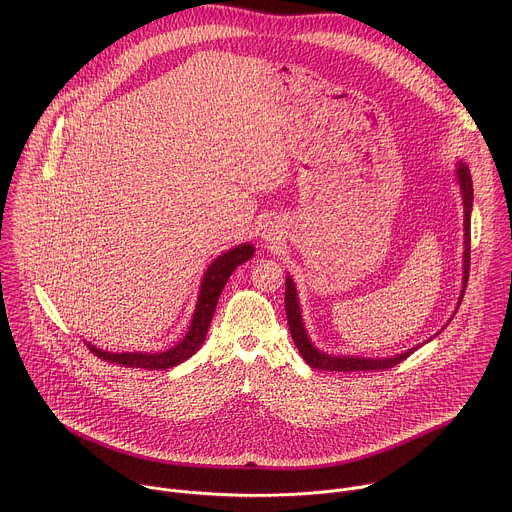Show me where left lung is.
Segmentation results:
<instances>
[{"label":"left lung","mask_w":512,"mask_h":512,"mask_svg":"<svg viewBox=\"0 0 512 512\" xmlns=\"http://www.w3.org/2000/svg\"><path fill=\"white\" fill-rule=\"evenodd\" d=\"M458 184L462 190V200H464V289L468 283V273H470V214H472V200H474V190H472V176L470 170L464 162H458ZM462 289V291H464ZM464 294L460 296L462 302ZM285 314H287V324L291 338H294L296 348L304 356V360L310 364L312 369L318 371H338V373H350V371H383V369H393L395 364L403 362L413 350L401 352L391 358H364V356H332L326 352H320L308 338V332L304 328L302 312H300V302H298V291L296 283L287 275L285 279Z\"/></svg>","instance_id":"obj_1"}]
</instances>
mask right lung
Segmentation results:
<instances>
[{"instance_id":"add662e5","label":"right lung","mask_w":512,"mask_h":512,"mask_svg":"<svg viewBox=\"0 0 512 512\" xmlns=\"http://www.w3.org/2000/svg\"><path fill=\"white\" fill-rule=\"evenodd\" d=\"M255 253V247L245 243L239 245L227 253H223L221 257H216L212 261V265L206 269L202 283H200V294H198V304L192 316V324L188 328V334L170 350L164 352H121V354H113V352H105L101 348H95L91 344L89 350L99 356L101 360L107 362H115L121 364V367H131V369H148V371H162V369H172L176 364L188 360L204 342L214 308L218 298L223 294V287L229 281V277L233 275V271L245 263L247 259H251Z\"/></svg>"}]
</instances>
